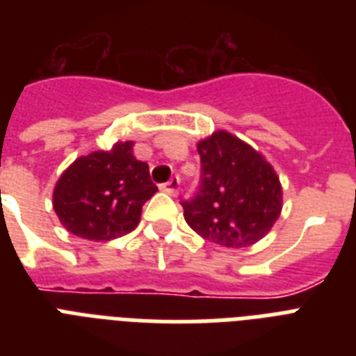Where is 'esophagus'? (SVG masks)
Masks as SVG:
<instances>
[{
    "label": "esophagus",
    "mask_w": 356,
    "mask_h": 356,
    "mask_svg": "<svg viewBox=\"0 0 356 356\" xmlns=\"http://www.w3.org/2000/svg\"><path fill=\"white\" fill-rule=\"evenodd\" d=\"M179 184H181V179H179L177 175H175V177L170 179V181H168L166 184H162L161 190H162V192H166V194H170V195H177Z\"/></svg>",
    "instance_id": "1"
}]
</instances>
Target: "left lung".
I'll use <instances>...</instances> for the list:
<instances>
[{
  "mask_svg": "<svg viewBox=\"0 0 356 356\" xmlns=\"http://www.w3.org/2000/svg\"><path fill=\"white\" fill-rule=\"evenodd\" d=\"M201 186L183 201L184 220L222 248H249L270 233L282 211L279 175L264 155L229 131L197 142Z\"/></svg>",
  "mask_w": 356,
  "mask_h": 356,
  "instance_id": "1",
  "label": "left lung"
}]
</instances>
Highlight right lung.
Wrapping results in <instances>:
<instances>
[{
	"label": "right lung",
	"instance_id": "1",
	"mask_svg": "<svg viewBox=\"0 0 356 356\" xmlns=\"http://www.w3.org/2000/svg\"><path fill=\"white\" fill-rule=\"evenodd\" d=\"M133 142L92 151L70 164L53 190V209L66 231L105 242L131 233L142 207L156 192L149 166L133 155Z\"/></svg>",
	"mask_w": 356,
	"mask_h": 356
}]
</instances>
